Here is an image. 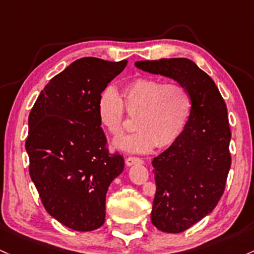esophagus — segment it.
<instances>
[{
    "label": "esophagus",
    "instance_id": "obj_1",
    "mask_svg": "<svg viewBox=\"0 0 254 254\" xmlns=\"http://www.w3.org/2000/svg\"><path fill=\"white\" fill-rule=\"evenodd\" d=\"M125 163H127V166H131V165H135V164H143V160L137 157H129L127 158Z\"/></svg>",
    "mask_w": 254,
    "mask_h": 254
}]
</instances>
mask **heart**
<instances>
[{
    "label": "heart",
    "mask_w": 254,
    "mask_h": 254,
    "mask_svg": "<svg viewBox=\"0 0 254 254\" xmlns=\"http://www.w3.org/2000/svg\"><path fill=\"white\" fill-rule=\"evenodd\" d=\"M191 96L183 85L155 78H138L122 90L113 86L100 94L97 113L107 131L118 138L124 130V110L136 117V132L116 142L121 149L132 153L150 152L155 146L166 148L181 137L191 112Z\"/></svg>",
    "instance_id": "b5f03b06"
}]
</instances>
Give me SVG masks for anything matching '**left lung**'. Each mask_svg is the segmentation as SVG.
I'll use <instances>...</instances> for the list:
<instances>
[{"label":"left lung","mask_w":254,"mask_h":254,"mask_svg":"<svg viewBox=\"0 0 254 254\" xmlns=\"http://www.w3.org/2000/svg\"><path fill=\"white\" fill-rule=\"evenodd\" d=\"M136 67L177 80L191 96L186 129L153 159L157 191L150 219L159 230L182 233L212 212L231 165L227 105L212 78L186 58L136 61Z\"/></svg>","instance_id":"obj_1"}]
</instances>
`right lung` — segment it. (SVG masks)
I'll return each instance as SVG.
<instances>
[{
	"mask_svg": "<svg viewBox=\"0 0 254 254\" xmlns=\"http://www.w3.org/2000/svg\"><path fill=\"white\" fill-rule=\"evenodd\" d=\"M127 64L91 57L73 61L49 80L30 112V177L47 212L73 230L104 224L106 193L124 169L122 155L107 148L97 101Z\"/></svg>",
	"mask_w": 254,
	"mask_h": 254,
	"instance_id": "1",
	"label": "right lung"
}]
</instances>
